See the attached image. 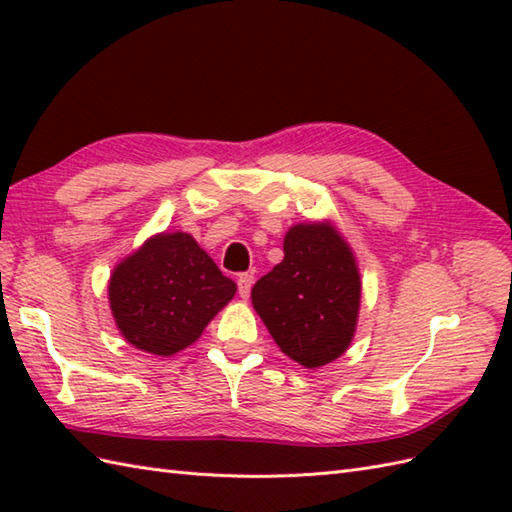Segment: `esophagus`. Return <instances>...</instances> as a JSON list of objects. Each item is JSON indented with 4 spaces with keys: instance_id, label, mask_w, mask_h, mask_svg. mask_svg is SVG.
I'll return each instance as SVG.
<instances>
[{
    "instance_id": "obj_1",
    "label": "esophagus",
    "mask_w": 512,
    "mask_h": 512,
    "mask_svg": "<svg viewBox=\"0 0 512 512\" xmlns=\"http://www.w3.org/2000/svg\"><path fill=\"white\" fill-rule=\"evenodd\" d=\"M253 281L255 277L250 273H242L237 277V290H239V297L246 299L250 295V288H253Z\"/></svg>"
}]
</instances>
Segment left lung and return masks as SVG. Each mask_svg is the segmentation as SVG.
<instances>
[{
	"mask_svg": "<svg viewBox=\"0 0 512 512\" xmlns=\"http://www.w3.org/2000/svg\"><path fill=\"white\" fill-rule=\"evenodd\" d=\"M250 299L292 361L306 369L332 363L350 347L361 306L352 248L330 222L295 224L284 262L257 281Z\"/></svg>",
	"mask_w": 512,
	"mask_h": 512,
	"instance_id": "left-lung-1",
	"label": "left lung"
}]
</instances>
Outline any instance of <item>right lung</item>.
Instances as JSON below:
<instances>
[{
	"label": "right lung",
	"mask_w": 512,
	"mask_h": 512,
	"mask_svg": "<svg viewBox=\"0 0 512 512\" xmlns=\"http://www.w3.org/2000/svg\"><path fill=\"white\" fill-rule=\"evenodd\" d=\"M189 233L149 237L110 277V308L118 330L134 347L171 356L200 339L202 330L235 297Z\"/></svg>",
	"instance_id": "1"
}]
</instances>
